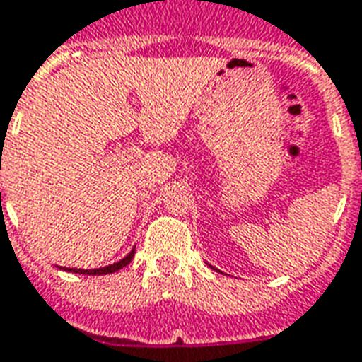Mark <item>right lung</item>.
Here are the masks:
<instances>
[{
    "label": "right lung",
    "mask_w": 362,
    "mask_h": 362,
    "mask_svg": "<svg viewBox=\"0 0 362 362\" xmlns=\"http://www.w3.org/2000/svg\"><path fill=\"white\" fill-rule=\"evenodd\" d=\"M134 258V248H132L131 252L125 256V258H121L119 262H115V264H110L106 267H95V269H77V267H60V269H64V272L70 273H81V275H107V273H115L119 272L121 267H125L131 264V260Z\"/></svg>",
    "instance_id": "add662e5"
}]
</instances>
